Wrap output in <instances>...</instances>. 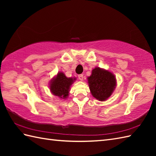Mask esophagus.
Here are the masks:
<instances>
[{"label": "esophagus", "instance_id": "1", "mask_svg": "<svg viewBox=\"0 0 156 156\" xmlns=\"http://www.w3.org/2000/svg\"><path fill=\"white\" fill-rule=\"evenodd\" d=\"M84 75L83 74H79L78 76V79L80 80H83V78H84Z\"/></svg>", "mask_w": 156, "mask_h": 156}]
</instances>
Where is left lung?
Instances as JSON below:
<instances>
[{
  "label": "left lung",
  "mask_w": 156,
  "mask_h": 156,
  "mask_svg": "<svg viewBox=\"0 0 156 156\" xmlns=\"http://www.w3.org/2000/svg\"><path fill=\"white\" fill-rule=\"evenodd\" d=\"M88 82L92 95L100 101H105L111 97L116 87L115 76L98 67L92 69Z\"/></svg>",
  "instance_id": "1"
}]
</instances>
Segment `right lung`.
<instances>
[{"instance_id":"1","label":"right lung","mask_w":156,"mask_h":156,"mask_svg":"<svg viewBox=\"0 0 156 156\" xmlns=\"http://www.w3.org/2000/svg\"><path fill=\"white\" fill-rule=\"evenodd\" d=\"M75 78H67L63 72H58L57 76L51 80L50 90L53 94L65 99L69 94V88Z\"/></svg>"}]
</instances>
